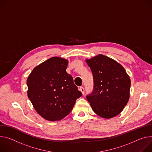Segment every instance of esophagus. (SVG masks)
Returning <instances> with one entry per match:
<instances>
[{
  "label": "esophagus",
  "mask_w": 152,
  "mask_h": 152,
  "mask_svg": "<svg viewBox=\"0 0 152 152\" xmlns=\"http://www.w3.org/2000/svg\"><path fill=\"white\" fill-rule=\"evenodd\" d=\"M79 90H80V91L81 92V94H82L83 95L85 94V89H84L83 87H80V89H79Z\"/></svg>",
  "instance_id": "esophagus-1"
}]
</instances>
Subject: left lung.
Instances as JSON below:
<instances>
[{
	"label": "left lung",
	"instance_id": "obj_1",
	"mask_svg": "<svg viewBox=\"0 0 152 152\" xmlns=\"http://www.w3.org/2000/svg\"><path fill=\"white\" fill-rule=\"evenodd\" d=\"M86 62L94 77L93 93L87 96L93 111L106 119L119 115L130 98L131 81L124 67L103 54L87 58Z\"/></svg>",
	"mask_w": 152,
	"mask_h": 152
}]
</instances>
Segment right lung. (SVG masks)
Wrapping results in <instances>:
<instances>
[{
  "instance_id": "right-lung-1",
  "label": "right lung",
  "mask_w": 152,
  "mask_h": 152,
  "mask_svg": "<svg viewBox=\"0 0 152 152\" xmlns=\"http://www.w3.org/2000/svg\"><path fill=\"white\" fill-rule=\"evenodd\" d=\"M67 59L53 57L33 69L26 83L28 97L44 119L59 121L68 115L81 92L66 71Z\"/></svg>"
}]
</instances>
